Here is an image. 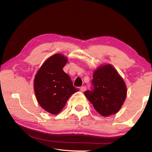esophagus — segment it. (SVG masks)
Wrapping results in <instances>:
<instances>
[{
	"mask_svg": "<svg viewBox=\"0 0 152 152\" xmlns=\"http://www.w3.org/2000/svg\"><path fill=\"white\" fill-rule=\"evenodd\" d=\"M86 87L85 86H81L80 88V90L81 92H84L86 91Z\"/></svg>",
	"mask_w": 152,
	"mask_h": 152,
	"instance_id": "esophagus-1",
	"label": "esophagus"
}]
</instances>
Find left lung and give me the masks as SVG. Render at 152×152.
I'll return each instance as SVG.
<instances>
[{"label":"left lung","instance_id":"obj_1","mask_svg":"<svg viewBox=\"0 0 152 152\" xmlns=\"http://www.w3.org/2000/svg\"><path fill=\"white\" fill-rule=\"evenodd\" d=\"M92 78V88L84 92V95L102 116L117 113L127 96L124 80L110 64L99 67Z\"/></svg>","mask_w":152,"mask_h":152}]
</instances>
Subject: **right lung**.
I'll return each mask as SVG.
<instances>
[{"label": "right lung", "instance_id": "obj_1", "mask_svg": "<svg viewBox=\"0 0 152 152\" xmlns=\"http://www.w3.org/2000/svg\"><path fill=\"white\" fill-rule=\"evenodd\" d=\"M67 61L63 55L56 53L43 64L35 76L33 85L37 102L53 115L60 113L71 95L78 91L63 70Z\"/></svg>", "mask_w": 152, "mask_h": 152}]
</instances>
